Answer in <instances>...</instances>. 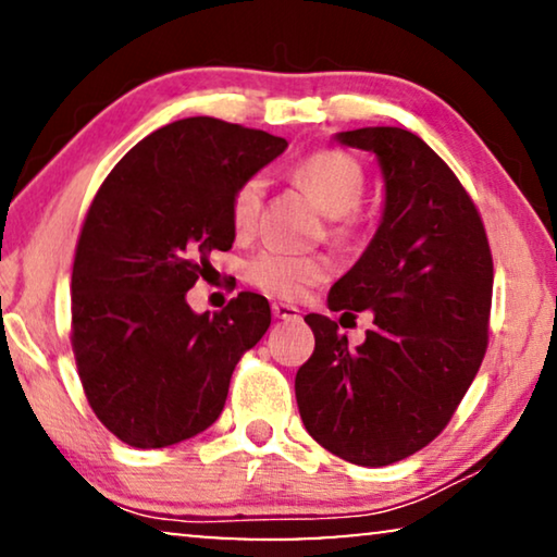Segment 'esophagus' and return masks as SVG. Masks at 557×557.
<instances>
[{
  "instance_id": "1",
  "label": "esophagus",
  "mask_w": 557,
  "mask_h": 557,
  "mask_svg": "<svg viewBox=\"0 0 557 557\" xmlns=\"http://www.w3.org/2000/svg\"><path fill=\"white\" fill-rule=\"evenodd\" d=\"M271 311H273V317H276V319H288V322H292V319H299L301 317L299 309L292 307V304H281V301L271 304Z\"/></svg>"
}]
</instances>
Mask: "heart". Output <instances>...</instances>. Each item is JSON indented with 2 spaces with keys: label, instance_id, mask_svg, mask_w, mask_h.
<instances>
[{
  "label": "heart",
  "instance_id": "heart-1",
  "mask_svg": "<svg viewBox=\"0 0 557 557\" xmlns=\"http://www.w3.org/2000/svg\"><path fill=\"white\" fill-rule=\"evenodd\" d=\"M294 180L314 195L326 215L334 218L332 233L349 238L357 231L355 210L364 197V172L355 157L339 149L311 151L294 164ZM265 182L250 174L231 197V223L238 235H248L261 215ZM332 261L322 253H294L284 248H263L246 263V281L276 299H301L311 286L330 276Z\"/></svg>",
  "mask_w": 557,
  "mask_h": 557
}]
</instances>
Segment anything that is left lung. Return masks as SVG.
<instances>
[{"mask_svg":"<svg viewBox=\"0 0 557 557\" xmlns=\"http://www.w3.org/2000/svg\"><path fill=\"white\" fill-rule=\"evenodd\" d=\"M337 141L377 157L385 210L326 301L375 319L352 349L330 317H304L314 352L296 372V403L326 451L387 467L429 446L476 377L490 342L492 250L474 200L416 134L368 126Z\"/></svg>","mask_w":557,"mask_h":557,"instance_id":"1","label":"left lung"}]
</instances>
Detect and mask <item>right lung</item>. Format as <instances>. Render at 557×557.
Wrapping results in <instances>:
<instances>
[{
    "mask_svg": "<svg viewBox=\"0 0 557 557\" xmlns=\"http://www.w3.org/2000/svg\"><path fill=\"white\" fill-rule=\"evenodd\" d=\"M288 147L210 116L157 128L113 166L75 246L71 345L86 398L134 448L193 438L223 413L235 364L271 324L240 292L195 314L185 294L212 250H231V197Z\"/></svg>",
    "mask_w": 557,
    "mask_h": 557,
    "instance_id": "add662e5",
    "label": "right lung"
}]
</instances>
